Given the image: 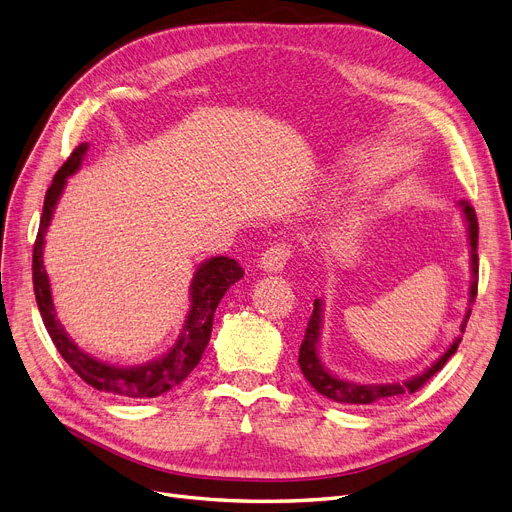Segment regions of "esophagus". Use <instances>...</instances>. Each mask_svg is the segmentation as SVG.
I'll return each mask as SVG.
<instances>
[{
    "label": "esophagus",
    "instance_id": "obj_1",
    "mask_svg": "<svg viewBox=\"0 0 512 512\" xmlns=\"http://www.w3.org/2000/svg\"><path fill=\"white\" fill-rule=\"evenodd\" d=\"M291 257H293V247H291V244H286V242L272 244V247L261 255L259 268L263 272L280 274L286 268V263H288V259H291Z\"/></svg>",
    "mask_w": 512,
    "mask_h": 512
}]
</instances>
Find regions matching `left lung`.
Segmentation results:
<instances>
[{
	"label": "left lung",
	"mask_w": 512,
	"mask_h": 512,
	"mask_svg": "<svg viewBox=\"0 0 512 512\" xmlns=\"http://www.w3.org/2000/svg\"><path fill=\"white\" fill-rule=\"evenodd\" d=\"M466 226H469V242H471V272H473V280H471V299L469 305L475 301L477 297V282H479V257H477V238H479V224H477V215L475 209L469 201H460ZM471 316V307L466 309V316L462 320L460 332H464L466 322H469ZM320 326H322V301L316 299L314 301V311H311V318L307 322V330H305V339L299 347V366L301 372L305 374V379L309 381V385L314 387L318 393H322L324 397L332 399V402L339 404H358V406H366V404H379V402H389L393 397L406 395V393H414L418 391L422 385H425L433 374H437L446 362L456 353L462 337L458 335L456 341L450 345V349L441 355V358L422 374L414 376V379L406 381V383H385V385H360V383H351V381H343L339 376L330 374L318 355V339H320Z\"/></svg>",
	"instance_id": "left-lung-1"
}]
</instances>
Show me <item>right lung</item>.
I'll return each mask as SVG.
<instances>
[{
    "label": "right lung",
    "mask_w": 512,
    "mask_h": 512,
    "mask_svg": "<svg viewBox=\"0 0 512 512\" xmlns=\"http://www.w3.org/2000/svg\"><path fill=\"white\" fill-rule=\"evenodd\" d=\"M85 152H87V144H79L71 152V157L66 159V163L54 175L52 186L46 192V201H43L39 232L33 247V288H35L39 314L64 362L69 364L87 385L104 393L125 395L133 399L157 397L167 393L175 385H180L194 370V366L201 362L203 351L211 339L215 309L221 297L226 295L228 288L244 276V270L240 268L238 261L230 257H211L194 272V278L190 284L192 305L188 311L186 326L182 330L180 339H177V343L169 349V353L163 355L161 360L148 362L144 366L119 368V366L98 362L96 358H92V355L83 353L69 339V335H66L62 324L56 320L50 280H48L46 268H43V236L48 232L52 213L66 184V177L73 175L79 169Z\"/></svg>",
    "instance_id": "1"
}]
</instances>
